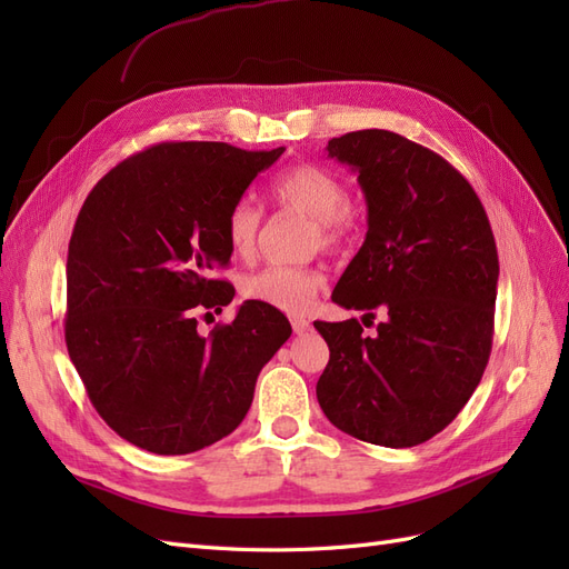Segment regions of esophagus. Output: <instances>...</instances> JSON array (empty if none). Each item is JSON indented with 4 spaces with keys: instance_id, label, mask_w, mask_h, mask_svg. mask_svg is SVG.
Here are the masks:
<instances>
[{
    "instance_id": "1",
    "label": "esophagus",
    "mask_w": 569,
    "mask_h": 569,
    "mask_svg": "<svg viewBox=\"0 0 569 569\" xmlns=\"http://www.w3.org/2000/svg\"><path fill=\"white\" fill-rule=\"evenodd\" d=\"M291 330H295L297 335H303L311 330V322H308L306 318H291Z\"/></svg>"
}]
</instances>
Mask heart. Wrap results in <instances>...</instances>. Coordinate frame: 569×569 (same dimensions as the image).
Segmentation results:
<instances>
[{
  "mask_svg": "<svg viewBox=\"0 0 569 569\" xmlns=\"http://www.w3.org/2000/svg\"><path fill=\"white\" fill-rule=\"evenodd\" d=\"M270 197L282 209L299 211L313 218V242L327 249L341 247L351 234V216L343 209L349 199L347 184L335 173L316 163H301L284 170L272 182ZM263 213L258 206L242 197L237 199L226 216V237L234 256L249 258L256 249L258 230ZM325 274L316 268L299 266H266L244 280L242 295L249 301L263 303L282 313H303L313 297L322 289Z\"/></svg>",
  "mask_w": 569,
  "mask_h": 569,
  "instance_id": "obj_1",
  "label": "heart"
}]
</instances>
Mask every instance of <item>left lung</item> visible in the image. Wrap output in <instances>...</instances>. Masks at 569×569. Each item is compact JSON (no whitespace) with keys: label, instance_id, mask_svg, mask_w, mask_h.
<instances>
[{"label":"left lung","instance_id":"left-lung-1","mask_svg":"<svg viewBox=\"0 0 569 569\" xmlns=\"http://www.w3.org/2000/svg\"><path fill=\"white\" fill-rule=\"evenodd\" d=\"M368 201V234L332 301L385 308L377 335L356 318L316 322L330 347L316 393L337 429L408 449L439 435L470 401L489 363L498 253L472 184L439 153L389 130L327 142ZM372 325V322H370Z\"/></svg>","mask_w":569,"mask_h":569}]
</instances>
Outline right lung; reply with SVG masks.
<instances>
[{
  "instance_id": "add662e5",
  "label": "right lung",
  "mask_w": 569,
  "mask_h": 569,
  "mask_svg": "<svg viewBox=\"0 0 569 569\" xmlns=\"http://www.w3.org/2000/svg\"><path fill=\"white\" fill-rule=\"evenodd\" d=\"M284 147L163 142L120 161L84 199L66 261V347L118 437L159 456L206 449L239 427L289 320L244 301L203 337L197 313L234 297L226 216Z\"/></svg>"
}]
</instances>
